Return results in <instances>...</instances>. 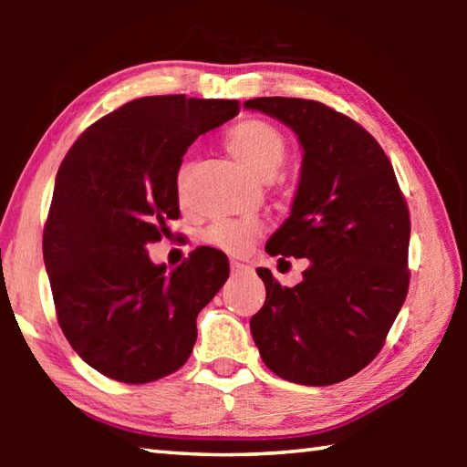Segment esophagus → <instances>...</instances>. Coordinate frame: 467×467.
I'll return each mask as SVG.
<instances>
[{
  "label": "esophagus",
  "mask_w": 467,
  "mask_h": 467,
  "mask_svg": "<svg viewBox=\"0 0 467 467\" xmlns=\"http://www.w3.org/2000/svg\"><path fill=\"white\" fill-rule=\"evenodd\" d=\"M251 267L247 264H241V262H233L231 264V272L236 275V274H243V272H249Z\"/></svg>",
  "instance_id": "34e87169"
}]
</instances>
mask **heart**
I'll list each match as a JSON object with an SVG mask.
<instances>
[{
    "mask_svg": "<svg viewBox=\"0 0 467 467\" xmlns=\"http://www.w3.org/2000/svg\"><path fill=\"white\" fill-rule=\"evenodd\" d=\"M224 144L243 167H247L253 175L270 179L282 167L286 158V138L275 125L262 119H244L236 123L226 133ZM185 167L177 175V189L183 193L185 187ZM259 224L255 220H218L203 233V243L210 244L228 255H243L257 239Z\"/></svg>",
    "mask_w": 467,
    "mask_h": 467,
    "instance_id": "1",
    "label": "heart"
}]
</instances>
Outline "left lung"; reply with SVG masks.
Here are the masks:
<instances>
[{
  "mask_svg": "<svg viewBox=\"0 0 467 467\" xmlns=\"http://www.w3.org/2000/svg\"><path fill=\"white\" fill-rule=\"evenodd\" d=\"M244 107L288 125L303 146L292 212L265 251L309 259L292 288L259 267L265 303L251 317V334L272 373L334 385L381 352L406 300L404 193L383 148L350 117L306 99L262 97Z\"/></svg>",
  "mask_w": 467,
  "mask_h": 467,
  "instance_id": "left-lung-1",
  "label": "left lung"
}]
</instances>
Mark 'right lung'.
<instances>
[{"instance_id": "obj_1", "label": "right lung", "mask_w": 467, "mask_h": 467, "mask_svg": "<svg viewBox=\"0 0 467 467\" xmlns=\"http://www.w3.org/2000/svg\"><path fill=\"white\" fill-rule=\"evenodd\" d=\"M239 100L144 97L100 117L55 179L43 233L59 327L109 379L150 383L187 362L195 319L228 278L223 251L197 247L167 274L146 244L179 218L177 175L202 133L239 115Z\"/></svg>"}]
</instances>
